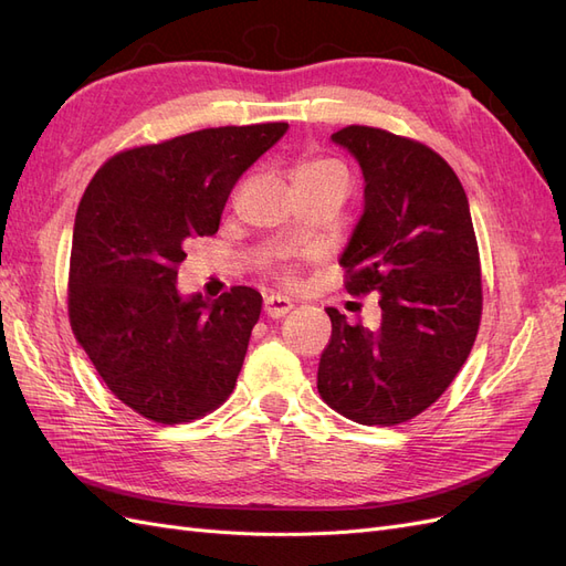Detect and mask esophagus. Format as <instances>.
I'll return each mask as SVG.
<instances>
[{
    "instance_id": "34e87169",
    "label": "esophagus",
    "mask_w": 566,
    "mask_h": 566,
    "mask_svg": "<svg viewBox=\"0 0 566 566\" xmlns=\"http://www.w3.org/2000/svg\"><path fill=\"white\" fill-rule=\"evenodd\" d=\"M290 310H293V302L283 295H266L264 297V314L271 318H281L285 316Z\"/></svg>"
}]
</instances>
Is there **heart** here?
I'll return each mask as SVG.
<instances>
[{
  "instance_id": "obj_1",
  "label": "heart",
  "mask_w": 566,
  "mask_h": 566,
  "mask_svg": "<svg viewBox=\"0 0 566 566\" xmlns=\"http://www.w3.org/2000/svg\"><path fill=\"white\" fill-rule=\"evenodd\" d=\"M328 177L347 181L345 167H342L337 160H331V158H306L295 167V181L297 179H328ZM276 273L285 283L295 279L293 271H290L287 266H279Z\"/></svg>"
}]
</instances>
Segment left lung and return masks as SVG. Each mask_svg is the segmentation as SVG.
<instances>
[{"label":"left lung","mask_w":566,"mask_h":566,"mask_svg":"<svg viewBox=\"0 0 566 566\" xmlns=\"http://www.w3.org/2000/svg\"><path fill=\"white\" fill-rule=\"evenodd\" d=\"M331 139L364 172V214L339 256L347 293L380 295L378 331L328 306L318 394L358 424L391 427L453 382L482 318V269L465 188L439 153L378 127Z\"/></svg>","instance_id":"8db88e82"}]
</instances>
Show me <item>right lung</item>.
I'll use <instances>...</instances> for the list:
<instances>
[{
    "label": "right lung",
    "instance_id": "add662e5",
    "mask_svg": "<svg viewBox=\"0 0 566 566\" xmlns=\"http://www.w3.org/2000/svg\"><path fill=\"white\" fill-rule=\"evenodd\" d=\"M287 123L200 129L117 153L75 214L67 314L101 380L136 413L191 422L224 403L243 368L262 295L248 285L181 297L177 271L196 235L219 229L245 169Z\"/></svg>",
    "mask_w": 566,
    "mask_h": 566
}]
</instances>
